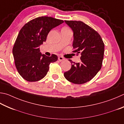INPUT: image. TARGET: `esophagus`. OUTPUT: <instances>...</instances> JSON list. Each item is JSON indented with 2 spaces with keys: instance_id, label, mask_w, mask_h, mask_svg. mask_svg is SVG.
I'll return each instance as SVG.
<instances>
[{
  "instance_id": "esophagus-1",
  "label": "esophagus",
  "mask_w": 124,
  "mask_h": 124,
  "mask_svg": "<svg viewBox=\"0 0 124 124\" xmlns=\"http://www.w3.org/2000/svg\"><path fill=\"white\" fill-rule=\"evenodd\" d=\"M58 61H59L61 62V61H62L64 60V58L63 57H62V56H59V57H58Z\"/></svg>"
}]
</instances>
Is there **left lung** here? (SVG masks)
<instances>
[{
    "mask_svg": "<svg viewBox=\"0 0 124 124\" xmlns=\"http://www.w3.org/2000/svg\"><path fill=\"white\" fill-rule=\"evenodd\" d=\"M73 31V53H80V63L73 62L64 76L69 82L83 84L91 80L101 68L104 54L103 40L91 27L81 21H64Z\"/></svg>",
    "mask_w": 124,
    "mask_h": 124,
    "instance_id": "left-lung-1",
    "label": "left lung"
}]
</instances>
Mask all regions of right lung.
Returning a JSON list of instances; mask_svg holds the SVG:
<instances>
[{"mask_svg": "<svg viewBox=\"0 0 124 124\" xmlns=\"http://www.w3.org/2000/svg\"><path fill=\"white\" fill-rule=\"evenodd\" d=\"M50 17H40L23 26L16 40L12 53L16 68L22 78L29 82L41 80L46 75L50 63L56 62V55L47 56L40 52L39 46L46 42L50 31L63 23Z\"/></svg>", "mask_w": 124, "mask_h": 124, "instance_id": "right-lung-1", "label": "right lung"}]
</instances>
